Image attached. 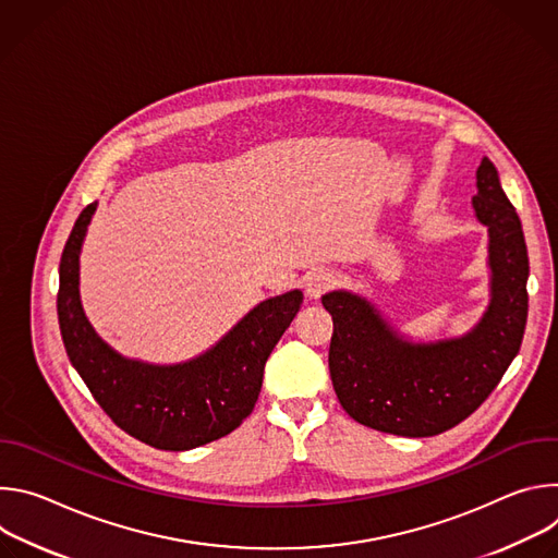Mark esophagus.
<instances>
[{
    "label": "esophagus",
    "mask_w": 558,
    "mask_h": 558,
    "mask_svg": "<svg viewBox=\"0 0 558 558\" xmlns=\"http://www.w3.org/2000/svg\"><path fill=\"white\" fill-rule=\"evenodd\" d=\"M336 287V274L329 269H313L304 278V291L308 298H320Z\"/></svg>",
    "instance_id": "1"
}]
</instances>
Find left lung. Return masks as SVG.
I'll list each match as a JSON object with an SVG mask.
<instances>
[{
	"mask_svg": "<svg viewBox=\"0 0 558 558\" xmlns=\"http://www.w3.org/2000/svg\"><path fill=\"white\" fill-rule=\"evenodd\" d=\"M472 207L488 227L490 304L470 333L409 342L371 302L349 291L323 295L333 317L329 371L342 409L368 428L433 437L480 409L517 357L527 320V247L497 168L484 158Z\"/></svg>",
	"mask_w": 558,
	"mask_h": 558,
	"instance_id": "obj_1",
	"label": "left lung"
}]
</instances>
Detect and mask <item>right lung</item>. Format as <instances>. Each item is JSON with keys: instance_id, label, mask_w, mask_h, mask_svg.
Segmentation results:
<instances>
[{"instance_id": "right-lung-1", "label": "right lung", "mask_w": 558, "mask_h": 558, "mask_svg": "<svg viewBox=\"0 0 558 558\" xmlns=\"http://www.w3.org/2000/svg\"><path fill=\"white\" fill-rule=\"evenodd\" d=\"M97 203L78 214L59 265L63 347L106 415L158 450H190L235 430L254 411L265 362L302 304L289 291L254 306L207 353L172 366L128 360L90 327L78 300V252Z\"/></svg>"}]
</instances>
